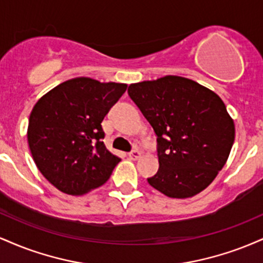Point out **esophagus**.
Listing matches in <instances>:
<instances>
[{"label":"esophagus","instance_id":"1","mask_svg":"<svg viewBox=\"0 0 263 263\" xmlns=\"http://www.w3.org/2000/svg\"><path fill=\"white\" fill-rule=\"evenodd\" d=\"M141 151H138V149H132L131 152H128V157L131 159H134V161H136V159H138L141 157Z\"/></svg>","mask_w":263,"mask_h":263}]
</instances>
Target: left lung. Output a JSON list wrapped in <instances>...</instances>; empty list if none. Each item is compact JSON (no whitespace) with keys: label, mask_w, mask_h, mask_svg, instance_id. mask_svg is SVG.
Returning a JSON list of instances; mask_svg holds the SVG:
<instances>
[{"label":"left lung","mask_w":263,"mask_h":263,"mask_svg":"<svg viewBox=\"0 0 263 263\" xmlns=\"http://www.w3.org/2000/svg\"><path fill=\"white\" fill-rule=\"evenodd\" d=\"M157 136L159 168L149 185L170 198H189L206 188L222 170L235 140L234 121L221 99L182 77L128 86Z\"/></svg>","instance_id":"1"}]
</instances>
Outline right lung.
I'll list each match as a JSON object with an SVG mask.
<instances>
[{"label": "right lung", "mask_w": 263, "mask_h": 263, "mask_svg": "<svg viewBox=\"0 0 263 263\" xmlns=\"http://www.w3.org/2000/svg\"><path fill=\"white\" fill-rule=\"evenodd\" d=\"M127 89L90 78L64 81L39 99L28 122L29 149L45 179L80 195L110 178L121 159L105 147L101 122Z\"/></svg>", "instance_id": "obj_1"}]
</instances>
